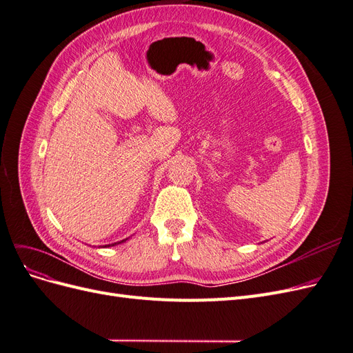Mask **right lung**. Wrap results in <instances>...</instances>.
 Masks as SVG:
<instances>
[{
    "label": "right lung",
    "instance_id": "1",
    "mask_svg": "<svg viewBox=\"0 0 353 353\" xmlns=\"http://www.w3.org/2000/svg\"><path fill=\"white\" fill-rule=\"evenodd\" d=\"M128 239H125V240H122V241H117V243H112V244H104V245H99V248H112V245H116V244H121V243H123V241H126Z\"/></svg>",
    "mask_w": 353,
    "mask_h": 353
}]
</instances>
